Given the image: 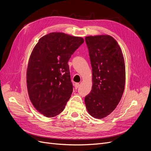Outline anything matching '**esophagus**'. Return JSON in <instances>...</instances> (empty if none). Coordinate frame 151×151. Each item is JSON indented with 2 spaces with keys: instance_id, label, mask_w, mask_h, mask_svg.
Listing matches in <instances>:
<instances>
[{
  "instance_id": "esophagus-1",
  "label": "esophagus",
  "mask_w": 151,
  "mask_h": 151,
  "mask_svg": "<svg viewBox=\"0 0 151 151\" xmlns=\"http://www.w3.org/2000/svg\"><path fill=\"white\" fill-rule=\"evenodd\" d=\"M79 86H80V84L79 83H76L75 84V88H76V89L79 88Z\"/></svg>"
}]
</instances>
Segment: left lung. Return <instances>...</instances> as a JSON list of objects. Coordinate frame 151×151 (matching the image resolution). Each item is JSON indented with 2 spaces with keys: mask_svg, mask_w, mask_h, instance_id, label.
<instances>
[{
  "mask_svg": "<svg viewBox=\"0 0 151 151\" xmlns=\"http://www.w3.org/2000/svg\"><path fill=\"white\" fill-rule=\"evenodd\" d=\"M85 40L93 73L92 89L85 97V104L91 116L101 119L116 108L122 97L125 84L124 58L111 36H89Z\"/></svg>",
  "mask_w": 151,
  "mask_h": 151,
  "instance_id": "left-lung-1",
  "label": "left lung"
}]
</instances>
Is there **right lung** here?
I'll use <instances>...</instances> for the list:
<instances>
[{
	"instance_id": "1",
	"label": "right lung",
	"mask_w": 151,
	"mask_h": 151,
	"mask_svg": "<svg viewBox=\"0 0 151 151\" xmlns=\"http://www.w3.org/2000/svg\"><path fill=\"white\" fill-rule=\"evenodd\" d=\"M84 39L63 33L41 38L30 55L26 72L30 101L45 116L54 117L64 109L73 91L68 62Z\"/></svg>"
}]
</instances>
